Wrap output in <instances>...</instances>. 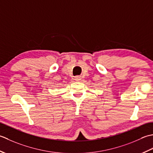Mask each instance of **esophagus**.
I'll return each mask as SVG.
<instances>
[{
    "instance_id": "34e87169",
    "label": "esophagus",
    "mask_w": 153,
    "mask_h": 153,
    "mask_svg": "<svg viewBox=\"0 0 153 153\" xmlns=\"http://www.w3.org/2000/svg\"><path fill=\"white\" fill-rule=\"evenodd\" d=\"M74 80L78 81V80H80V76H76L75 77H74Z\"/></svg>"
}]
</instances>
